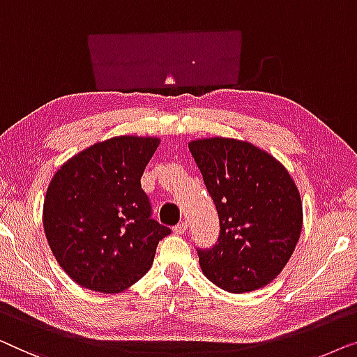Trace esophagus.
<instances>
[{"label":"esophagus","instance_id":"34e87169","mask_svg":"<svg viewBox=\"0 0 357 357\" xmlns=\"http://www.w3.org/2000/svg\"><path fill=\"white\" fill-rule=\"evenodd\" d=\"M173 231H174V234H179V236H183L185 231H188V222H183V223H179V225H176V227L173 228Z\"/></svg>","mask_w":357,"mask_h":357}]
</instances>
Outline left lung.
<instances>
[{"label":"left lung","instance_id":"8db88e82","mask_svg":"<svg viewBox=\"0 0 357 357\" xmlns=\"http://www.w3.org/2000/svg\"><path fill=\"white\" fill-rule=\"evenodd\" d=\"M220 218L218 243L199 250L205 277L228 293L264 288L293 255L303 229V200L283 163L248 140L189 142Z\"/></svg>","mask_w":357,"mask_h":357}]
</instances>
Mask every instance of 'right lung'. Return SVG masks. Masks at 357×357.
I'll list each match as a JSON object with an SVG mask.
<instances>
[{
    "instance_id": "right-lung-1",
    "label": "right lung",
    "mask_w": 357,
    "mask_h": 357,
    "mask_svg": "<svg viewBox=\"0 0 357 357\" xmlns=\"http://www.w3.org/2000/svg\"><path fill=\"white\" fill-rule=\"evenodd\" d=\"M160 145L152 135L100 140L64 162L43 199V229L64 272L82 288L126 291L149 272L169 228L150 218L140 178Z\"/></svg>"
}]
</instances>
